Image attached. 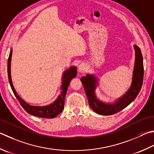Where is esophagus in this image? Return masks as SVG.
<instances>
[{"instance_id":"1","label":"esophagus","mask_w":154,"mask_h":154,"mask_svg":"<svg viewBox=\"0 0 154 154\" xmlns=\"http://www.w3.org/2000/svg\"><path fill=\"white\" fill-rule=\"evenodd\" d=\"M85 69V66L84 64H81L79 66V72H83Z\"/></svg>"}]
</instances>
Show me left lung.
<instances>
[{"label":"left lung","mask_w":154,"mask_h":154,"mask_svg":"<svg viewBox=\"0 0 154 154\" xmlns=\"http://www.w3.org/2000/svg\"><path fill=\"white\" fill-rule=\"evenodd\" d=\"M134 49L135 51V60L131 87L127 93L117 99L116 103L109 104L98 100L95 94L97 81L93 75H87L86 77L81 78V83L88 99L89 106L95 113L103 116L113 115L127 107L139 94L143 84V63L140 48L134 45Z\"/></svg>","instance_id":"1"}]
</instances>
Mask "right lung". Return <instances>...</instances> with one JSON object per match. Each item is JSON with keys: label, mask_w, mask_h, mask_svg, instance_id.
Wrapping results in <instances>:
<instances>
[{"label": "right lung", "mask_w": 154, "mask_h": 154, "mask_svg": "<svg viewBox=\"0 0 154 154\" xmlns=\"http://www.w3.org/2000/svg\"><path fill=\"white\" fill-rule=\"evenodd\" d=\"M12 52H13V51L11 49L8 59V81L11 87V89L13 90L14 95L18 99V101H19L21 106L24 108V109H25L27 113L31 114V115L40 117H42V118H55V117L58 116L60 113H61L63 109H64L66 93H67L68 87L69 83H70L71 80L73 79V78L76 77L77 68L75 67H71L68 70L64 72L62 78V91L61 94L59 95V97L57 99L56 101H54L53 103H51L49 105H46V106H32V105H30L27 103H26L23 99H21L14 88L13 82H12L11 75V63Z\"/></svg>", "instance_id": "obj_1"}]
</instances>
